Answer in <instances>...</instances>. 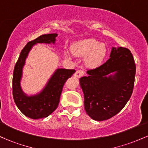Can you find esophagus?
<instances>
[{"label": "esophagus", "mask_w": 148, "mask_h": 148, "mask_svg": "<svg viewBox=\"0 0 148 148\" xmlns=\"http://www.w3.org/2000/svg\"><path fill=\"white\" fill-rule=\"evenodd\" d=\"M84 74L85 72L84 70H82V69H78V70L75 72V74H74V76H76V77L77 78H80L81 77V76H84Z\"/></svg>", "instance_id": "esophagus-1"}]
</instances>
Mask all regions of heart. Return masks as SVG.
<instances>
[{
  "label": "heart",
  "instance_id": "1",
  "mask_svg": "<svg viewBox=\"0 0 148 148\" xmlns=\"http://www.w3.org/2000/svg\"><path fill=\"white\" fill-rule=\"evenodd\" d=\"M71 51L74 56L86 58L85 64L89 68H95L100 65L106 55L105 45L91 38L85 39L74 43L71 47ZM65 55L67 57H70L68 52H66Z\"/></svg>",
  "mask_w": 148,
  "mask_h": 148
}]
</instances>
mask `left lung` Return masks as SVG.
Masks as SVG:
<instances>
[{
    "label": "left lung",
    "instance_id": "1",
    "mask_svg": "<svg viewBox=\"0 0 148 148\" xmlns=\"http://www.w3.org/2000/svg\"><path fill=\"white\" fill-rule=\"evenodd\" d=\"M80 79L84 108L92 119L108 120L121 111L133 92L136 64L130 49L112 48L110 58Z\"/></svg>",
    "mask_w": 148,
    "mask_h": 148
}]
</instances>
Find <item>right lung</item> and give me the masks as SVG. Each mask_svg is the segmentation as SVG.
<instances>
[{
  "instance_id": "add662e5",
  "label": "right lung",
  "mask_w": 148,
  "mask_h": 148,
  "mask_svg": "<svg viewBox=\"0 0 148 148\" xmlns=\"http://www.w3.org/2000/svg\"><path fill=\"white\" fill-rule=\"evenodd\" d=\"M57 35L56 33L42 35L35 40L28 42L22 49L14 66L12 79L13 98L18 109L30 118H46L56 109L64 83L75 72L74 69H58L41 92L28 97L22 91L20 86L22 68L32 47L37 43H54Z\"/></svg>"
}]
</instances>
